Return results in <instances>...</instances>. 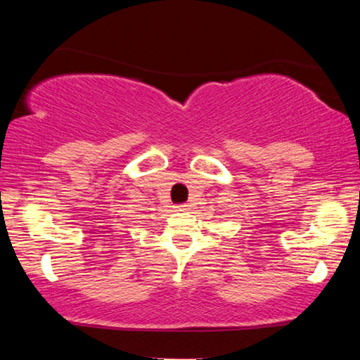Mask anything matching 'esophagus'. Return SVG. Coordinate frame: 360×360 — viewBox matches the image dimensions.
I'll use <instances>...</instances> for the list:
<instances>
[{
  "instance_id": "esophagus-1",
  "label": "esophagus",
  "mask_w": 360,
  "mask_h": 360,
  "mask_svg": "<svg viewBox=\"0 0 360 360\" xmlns=\"http://www.w3.org/2000/svg\"><path fill=\"white\" fill-rule=\"evenodd\" d=\"M176 209H177V210H189L191 205H189V204H181V205H177Z\"/></svg>"
}]
</instances>
